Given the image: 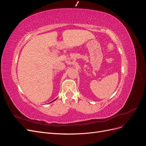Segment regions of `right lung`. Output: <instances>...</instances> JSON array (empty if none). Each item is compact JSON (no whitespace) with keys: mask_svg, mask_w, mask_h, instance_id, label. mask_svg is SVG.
<instances>
[{"mask_svg":"<svg viewBox=\"0 0 146 146\" xmlns=\"http://www.w3.org/2000/svg\"><path fill=\"white\" fill-rule=\"evenodd\" d=\"M55 100H56V99H55V100H53V101H52V102H54V101H55Z\"/></svg>","mask_w":146,"mask_h":146,"instance_id":"add662e5","label":"right lung"}]
</instances>
